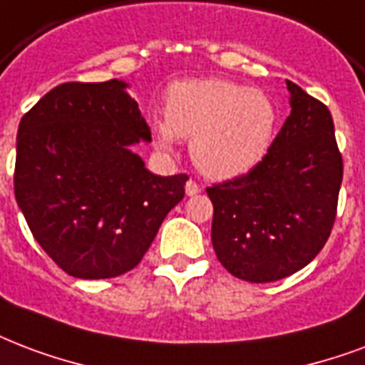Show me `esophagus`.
I'll return each instance as SVG.
<instances>
[{
  "instance_id": "esophagus-1",
  "label": "esophagus",
  "mask_w": 365,
  "mask_h": 365,
  "mask_svg": "<svg viewBox=\"0 0 365 365\" xmlns=\"http://www.w3.org/2000/svg\"><path fill=\"white\" fill-rule=\"evenodd\" d=\"M185 193H187L189 197H193V195L201 193V185L195 182V180H189V182L185 183Z\"/></svg>"
}]
</instances>
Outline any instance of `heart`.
I'll use <instances>...</instances> for the list:
<instances>
[{
	"label": "heart",
	"instance_id": "heart-1",
	"mask_svg": "<svg viewBox=\"0 0 365 365\" xmlns=\"http://www.w3.org/2000/svg\"><path fill=\"white\" fill-rule=\"evenodd\" d=\"M277 108L264 91L222 78L174 83L166 120L155 122L158 145L170 151L178 138L191 139L197 168L214 180L255 168L274 141Z\"/></svg>",
	"mask_w": 365,
	"mask_h": 365
}]
</instances>
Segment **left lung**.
<instances>
[{
    "mask_svg": "<svg viewBox=\"0 0 365 365\" xmlns=\"http://www.w3.org/2000/svg\"><path fill=\"white\" fill-rule=\"evenodd\" d=\"M291 115L260 163L207 189L212 247L249 283L293 275L324 249L337 216L343 157L329 108L289 82Z\"/></svg>",
    "mask_w": 365,
    "mask_h": 365,
    "instance_id": "left-lung-1",
    "label": "left lung"
}]
</instances>
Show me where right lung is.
I'll list each match as a JSON object with an SVG mask.
<instances>
[{
	"instance_id": "obj_1",
	"label": "right lung",
	"mask_w": 365,
	"mask_h": 365,
	"mask_svg": "<svg viewBox=\"0 0 365 365\" xmlns=\"http://www.w3.org/2000/svg\"><path fill=\"white\" fill-rule=\"evenodd\" d=\"M126 88L61 83L19 124L16 205L53 262L80 279L135 268L185 195L187 174L155 176L132 151L151 130Z\"/></svg>"
}]
</instances>
